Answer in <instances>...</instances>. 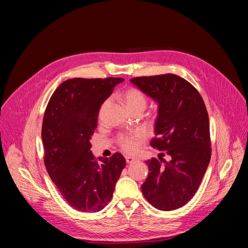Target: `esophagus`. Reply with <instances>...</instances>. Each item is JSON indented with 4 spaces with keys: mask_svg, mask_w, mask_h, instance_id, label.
I'll return each instance as SVG.
<instances>
[{
    "mask_svg": "<svg viewBox=\"0 0 248 248\" xmlns=\"http://www.w3.org/2000/svg\"><path fill=\"white\" fill-rule=\"evenodd\" d=\"M134 161H136V159H134L133 157H130V156H127V157H126V162L128 163V164H131V163H133Z\"/></svg>",
    "mask_w": 248,
    "mask_h": 248,
    "instance_id": "1",
    "label": "esophagus"
}]
</instances>
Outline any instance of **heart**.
<instances>
[{
	"instance_id": "b5f03b06",
	"label": "heart",
	"mask_w": 248,
	"mask_h": 248,
	"mask_svg": "<svg viewBox=\"0 0 248 248\" xmlns=\"http://www.w3.org/2000/svg\"><path fill=\"white\" fill-rule=\"evenodd\" d=\"M124 100L126 102V106L132 111L137 108H144L147 106V97L142 93L140 90L137 88H130L126 90L124 93ZM109 102V99H108L103 103L101 108V111L106 108ZM146 138L145 134L140 131H136L133 133H122L120 134L117 139L118 146L121 148V150L125 153L128 154H134L137 153L142 142L145 141Z\"/></svg>"
}]
</instances>
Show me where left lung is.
<instances>
[{"mask_svg":"<svg viewBox=\"0 0 248 248\" xmlns=\"http://www.w3.org/2000/svg\"><path fill=\"white\" fill-rule=\"evenodd\" d=\"M158 102L155 138L150 145L170 156L146 161L149 175L141 185L146 200L162 211L181 208L196 194L211 158L209 117L201 94L176 74L130 79ZM164 156V153H161Z\"/></svg>","mask_w":248,"mask_h":248,"instance_id":"left-lung-1","label":"left lung"}]
</instances>
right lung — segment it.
<instances>
[{"label":"right lung","mask_w":248,"mask_h":248,"mask_svg":"<svg viewBox=\"0 0 248 248\" xmlns=\"http://www.w3.org/2000/svg\"><path fill=\"white\" fill-rule=\"evenodd\" d=\"M123 80L67 79L51 95L44 112V164L60 193L80 212H98L108 204L126 166L121 153L96 159L90 150L101 104Z\"/></svg>","instance_id":"1"}]
</instances>
